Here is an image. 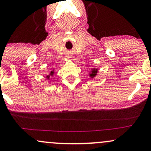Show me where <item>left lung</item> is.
Instances as JSON below:
<instances>
[{"label":"left lung","instance_id":"1","mask_svg":"<svg viewBox=\"0 0 151 151\" xmlns=\"http://www.w3.org/2000/svg\"><path fill=\"white\" fill-rule=\"evenodd\" d=\"M97 73H98V68H92L90 69L89 72V76L90 77V78L93 79L94 78H95V76L97 75Z\"/></svg>","mask_w":151,"mask_h":151}]
</instances>
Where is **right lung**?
Returning a JSON list of instances; mask_svg holds the SVG:
<instances>
[{"mask_svg": "<svg viewBox=\"0 0 151 151\" xmlns=\"http://www.w3.org/2000/svg\"><path fill=\"white\" fill-rule=\"evenodd\" d=\"M54 75V69H53V70H51V71L49 72V73L48 74V76L46 78H47L48 80H49V78H50L51 76H53Z\"/></svg>", "mask_w": 151, "mask_h": 151, "instance_id": "add662e5", "label": "right lung"}]
</instances>
